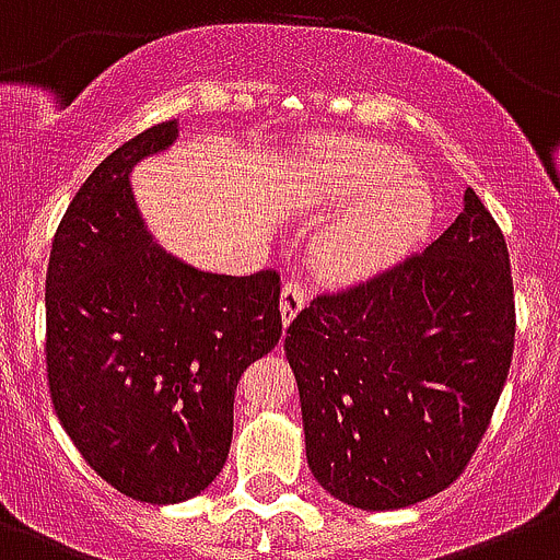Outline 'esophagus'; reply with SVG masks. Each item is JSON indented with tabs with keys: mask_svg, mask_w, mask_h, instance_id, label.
Listing matches in <instances>:
<instances>
[{
	"mask_svg": "<svg viewBox=\"0 0 560 560\" xmlns=\"http://www.w3.org/2000/svg\"><path fill=\"white\" fill-rule=\"evenodd\" d=\"M307 302V285L300 283V280H289L283 285V294H280V311H283V324L289 327L296 318V313L305 307Z\"/></svg>",
	"mask_w": 560,
	"mask_h": 560,
	"instance_id": "34e87169",
	"label": "esophagus"
}]
</instances>
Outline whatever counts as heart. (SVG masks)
I'll return each instance as SVG.
<instances>
[{
  "instance_id": "b5f03b06",
  "label": "heart",
  "mask_w": 560,
  "mask_h": 560,
  "mask_svg": "<svg viewBox=\"0 0 560 560\" xmlns=\"http://www.w3.org/2000/svg\"><path fill=\"white\" fill-rule=\"evenodd\" d=\"M302 189L313 206L349 209L313 244L316 266L332 277H357L407 253L429 231V186L412 178L407 153L376 142L324 137L311 145Z\"/></svg>"
}]
</instances>
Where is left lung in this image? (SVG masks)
Segmentation results:
<instances>
[{
  "label": "left lung",
  "mask_w": 560,
  "mask_h": 560,
  "mask_svg": "<svg viewBox=\"0 0 560 560\" xmlns=\"http://www.w3.org/2000/svg\"><path fill=\"white\" fill-rule=\"evenodd\" d=\"M503 231L465 191L420 253L318 294L285 332L316 481L365 511L407 509L465 472L514 351Z\"/></svg>",
  "instance_id": "1"
}]
</instances>
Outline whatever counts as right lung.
Listing matches in <instances>:
<instances>
[{
	"mask_svg": "<svg viewBox=\"0 0 560 560\" xmlns=\"http://www.w3.org/2000/svg\"><path fill=\"white\" fill-rule=\"evenodd\" d=\"M175 120L117 148L73 195L46 271V371L62 429L109 487L140 503L203 492L231 451L233 398L283 335L280 275H211L145 231L129 173Z\"/></svg>",
	"mask_w": 560,
	"mask_h": 560,
	"instance_id": "add662e5",
	"label": "right lung"
}]
</instances>
